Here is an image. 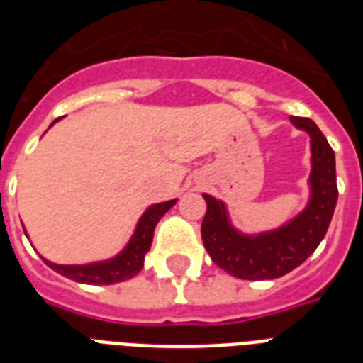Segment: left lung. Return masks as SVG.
Masks as SVG:
<instances>
[{
  "label": "left lung",
  "mask_w": 363,
  "mask_h": 363,
  "mask_svg": "<svg viewBox=\"0 0 363 363\" xmlns=\"http://www.w3.org/2000/svg\"><path fill=\"white\" fill-rule=\"evenodd\" d=\"M290 122L311 137L309 201L303 211L279 228L245 233L233 226L222 199L203 194V247L218 267L238 279L265 281L290 273L315 252L332 222L337 203L335 154L311 118L290 116Z\"/></svg>",
  "instance_id": "left-lung-1"
}]
</instances>
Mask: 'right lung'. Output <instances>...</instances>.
I'll return each mask as SVG.
<instances>
[{"instance_id": "right-lung-1", "label": "right lung", "mask_w": 363, "mask_h": 363, "mask_svg": "<svg viewBox=\"0 0 363 363\" xmlns=\"http://www.w3.org/2000/svg\"><path fill=\"white\" fill-rule=\"evenodd\" d=\"M56 122V121H54ZM52 122V124H54ZM50 124V125H52ZM177 203V199L169 201H162V203L150 205L141 218L137 220L135 230L131 233L130 241L125 242V247L121 252L115 254L113 258L99 259V262H90V264H54L50 259L43 258V262L54 269L60 275L67 277L71 281L82 282V284H116V282H124L131 277H135L145 265V254L150 250L154 238V228L160 222V218L167 213V211ZM24 228V226H22ZM28 238V232H26Z\"/></svg>"}]
</instances>
